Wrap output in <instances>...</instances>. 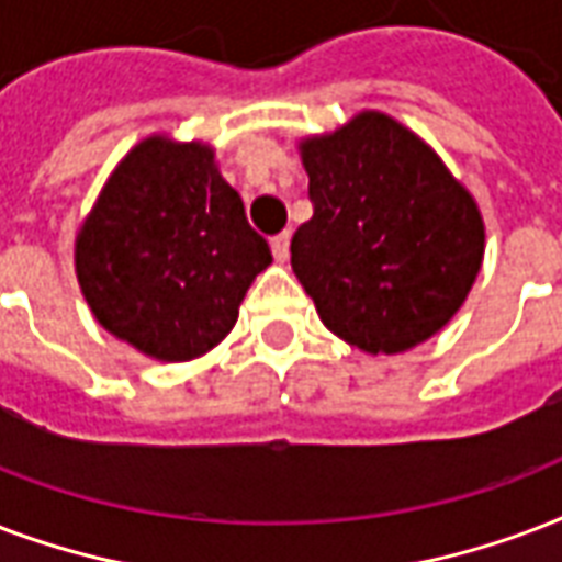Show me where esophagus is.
Masks as SVG:
<instances>
[{
    "label": "esophagus",
    "instance_id": "obj_1",
    "mask_svg": "<svg viewBox=\"0 0 562 562\" xmlns=\"http://www.w3.org/2000/svg\"><path fill=\"white\" fill-rule=\"evenodd\" d=\"M289 247H291V233H280L271 238V250L277 262H289Z\"/></svg>",
    "mask_w": 562,
    "mask_h": 562
}]
</instances>
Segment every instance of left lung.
Listing matches in <instances>:
<instances>
[{"label":"left lung","instance_id":"8db88e82","mask_svg":"<svg viewBox=\"0 0 562 562\" xmlns=\"http://www.w3.org/2000/svg\"><path fill=\"white\" fill-rule=\"evenodd\" d=\"M315 205L291 238V268L329 333L371 357L436 336L477 280L486 226L439 153L366 109L297 140Z\"/></svg>","mask_w":562,"mask_h":562}]
</instances>
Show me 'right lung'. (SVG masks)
I'll use <instances>...</instances> for the list:
<instances>
[{"instance_id": "obj_1", "label": "right lung", "mask_w": 562, "mask_h": 562, "mask_svg": "<svg viewBox=\"0 0 562 562\" xmlns=\"http://www.w3.org/2000/svg\"><path fill=\"white\" fill-rule=\"evenodd\" d=\"M72 262L102 329L158 362H191L229 336L273 259L212 144L156 132L111 170Z\"/></svg>"}]
</instances>
